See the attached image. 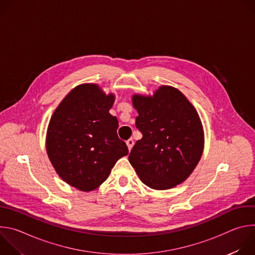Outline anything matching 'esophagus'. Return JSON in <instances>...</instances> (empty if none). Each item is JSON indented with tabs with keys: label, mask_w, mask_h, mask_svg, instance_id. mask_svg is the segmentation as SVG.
I'll return each mask as SVG.
<instances>
[{
	"label": "esophagus",
	"mask_w": 255,
	"mask_h": 255,
	"mask_svg": "<svg viewBox=\"0 0 255 255\" xmlns=\"http://www.w3.org/2000/svg\"><path fill=\"white\" fill-rule=\"evenodd\" d=\"M126 144H127V147H128V149H129V151L132 149V147H133V145H134V141H133V139H128L127 141H126Z\"/></svg>",
	"instance_id": "1"
}]
</instances>
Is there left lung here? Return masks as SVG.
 <instances>
[{
	"mask_svg": "<svg viewBox=\"0 0 255 255\" xmlns=\"http://www.w3.org/2000/svg\"><path fill=\"white\" fill-rule=\"evenodd\" d=\"M136 127L142 138L133 146L129 161L144 185L153 190L176 187L191 175L204 150L200 116L186 96L161 86L153 96L135 94Z\"/></svg>",
	"mask_w": 255,
	"mask_h": 255,
	"instance_id": "obj_1",
	"label": "left lung"
}]
</instances>
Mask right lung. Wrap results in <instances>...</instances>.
I'll use <instances>...</instances> for the list:
<instances>
[{"label":"right lung","instance_id":"right-lung-1","mask_svg":"<svg viewBox=\"0 0 255 255\" xmlns=\"http://www.w3.org/2000/svg\"><path fill=\"white\" fill-rule=\"evenodd\" d=\"M114 102V94L83 84L65 96L50 118L48 158L65 183L82 192L99 188L117 160L128 154L117 135L118 120L109 113Z\"/></svg>","mask_w":255,"mask_h":255}]
</instances>
